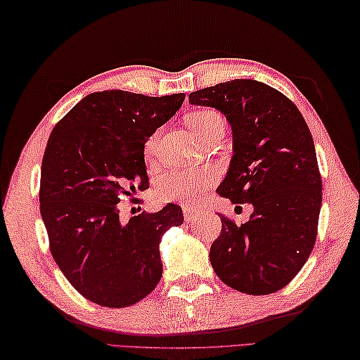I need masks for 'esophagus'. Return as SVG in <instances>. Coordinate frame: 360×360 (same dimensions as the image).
Instances as JSON below:
<instances>
[{
  "mask_svg": "<svg viewBox=\"0 0 360 360\" xmlns=\"http://www.w3.org/2000/svg\"><path fill=\"white\" fill-rule=\"evenodd\" d=\"M183 216H185L186 222H191V221H194L197 216H199V211L191 208V207H183Z\"/></svg>",
  "mask_w": 360,
  "mask_h": 360,
  "instance_id": "1",
  "label": "esophagus"
}]
</instances>
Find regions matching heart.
<instances>
[{
    "instance_id": "heart-1",
    "label": "heart",
    "mask_w": 360,
    "mask_h": 360,
    "mask_svg": "<svg viewBox=\"0 0 360 360\" xmlns=\"http://www.w3.org/2000/svg\"><path fill=\"white\" fill-rule=\"evenodd\" d=\"M188 124L195 131L199 139L205 141L210 135L217 130H224V120L221 113L216 110H197V112L188 115ZM160 131L153 134L146 139L144 143V157L150 160L157 152ZM216 181V172L212 169L203 171H185L174 169L165 172L157 181L155 193L161 202H180V203H194L207 191L212 183Z\"/></svg>"
}]
</instances>
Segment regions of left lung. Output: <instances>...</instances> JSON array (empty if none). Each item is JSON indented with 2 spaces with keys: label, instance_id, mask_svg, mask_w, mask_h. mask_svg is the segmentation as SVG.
I'll list each match as a JSON object with an SVG mask.
<instances>
[{
  "label": "left lung",
  "instance_id": "obj_1",
  "mask_svg": "<svg viewBox=\"0 0 360 360\" xmlns=\"http://www.w3.org/2000/svg\"><path fill=\"white\" fill-rule=\"evenodd\" d=\"M189 102L221 110L231 124L233 158L217 193L253 207L242 225L221 214L211 266L226 285L248 295L280 290L317 239L321 175L309 127L289 98L252 79L202 88Z\"/></svg>",
  "mask_w": 360,
  "mask_h": 360
}]
</instances>
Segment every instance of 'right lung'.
<instances>
[{
  "label": "right lung",
  "mask_w": 360,
  "mask_h": 360,
  "mask_svg": "<svg viewBox=\"0 0 360 360\" xmlns=\"http://www.w3.org/2000/svg\"><path fill=\"white\" fill-rule=\"evenodd\" d=\"M183 101L185 93H91L51 131L40 177L49 250L72 288L93 303L135 304L163 274L160 242L183 224L181 208L169 203L122 224L118 203L149 188L144 143Z\"/></svg>",
  "instance_id": "add662e5"
}]
</instances>
